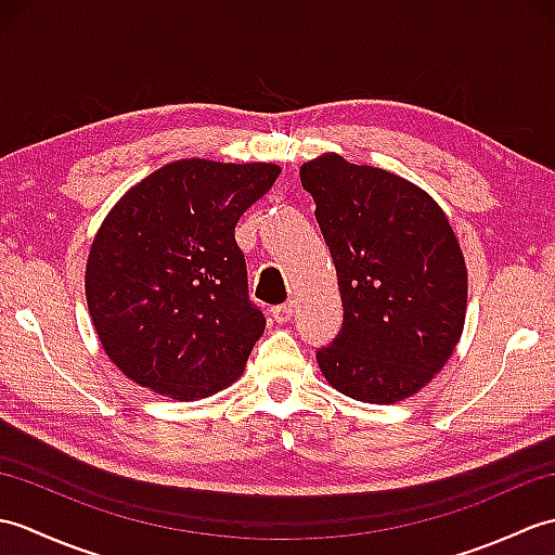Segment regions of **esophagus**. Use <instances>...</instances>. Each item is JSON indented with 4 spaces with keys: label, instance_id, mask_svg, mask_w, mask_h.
I'll return each mask as SVG.
<instances>
[{
    "label": "esophagus",
    "instance_id": "esophagus-1",
    "mask_svg": "<svg viewBox=\"0 0 555 555\" xmlns=\"http://www.w3.org/2000/svg\"><path fill=\"white\" fill-rule=\"evenodd\" d=\"M271 317H274V322H279V324L291 322V317H293V302L276 305V308L271 310Z\"/></svg>",
    "mask_w": 555,
    "mask_h": 555
}]
</instances>
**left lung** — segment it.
Instances as JSON below:
<instances>
[{"instance_id":"1","label":"left lung","mask_w":555,"mask_h":555,"mask_svg":"<svg viewBox=\"0 0 555 555\" xmlns=\"http://www.w3.org/2000/svg\"><path fill=\"white\" fill-rule=\"evenodd\" d=\"M334 257L344 326L317 362L364 403L427 386L465 324L467 269L443 209L400 176L322 155L300 167Z\"/></svg>"}]
</instances>
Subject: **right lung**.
<instances>
[{
	"instance_id": "right-lung-1",
	"label": "right lung",
	"mask_w": 555,
	"mask_h": 555,
	"mask_svg": "<svg viewBox=\"0 0 555 555\" xmlns=\"http://www.w3.org/2000/svg\"><path fill=\"white\" fill-rule=\"evenodd\" d=\"M276 164L181 159L133 185L102 221L86 269L92 324L128 379L176 400L245 370L264 314L247 296L235 223Z\"/></svg>"
}]
</instances>
